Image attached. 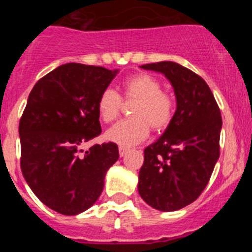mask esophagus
Returning <instances> with one entry per match:
<instances>
[{"label":"esophagus","instance_id":"esophagus-1","mask_svg":"<svg viewBox=\"0 0 252 252\" xmlns=\"http://www.w3.org/2000/svg\"><path fill=\"white\" fill-rule=\"evenodd\" d=\"M128 149L125 148V146H120L119 148V153H120V157H125L126 154H127Z\"/></svg>","mask_w":252,"mask_h":252}]
</instances>
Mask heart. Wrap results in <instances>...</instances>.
Returning a JSON list of instances; mask_svg holds the SVG:
<instances>
[{
    "label": "heart",
    "mask_w": 252,
    "mask_h": 252,
    "mask_svg": "<svg viewBox=\"0 0 252 252\" xmlns=\"http://www.w3.org/2000/svg\"><path fill=\"white\" fill-rule=\"evenodd\" d=\"M126 101H136L132 119L116 124L106 132V139L120 146H133L144 141L153 130L160 131L170 124L174 116L175 102L170 94L162 92V84L149 74H136L122 84ZM122 99L112 88L99 94L97 102L98 115L104 122L115 121L121 113Z\"/></svg>",
    "instance_id": "obj_1"
}]
</instances>
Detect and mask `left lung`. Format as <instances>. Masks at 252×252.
Returning <instances> with one entry per match:
<instances>
[{
    "mask_svg": "<svg viewBox=\"0 0 252 252\" xmlns=\"http://www.w3.org/2000/svg\"><path fill=\"white\" fill-rule=\"evenodd\" d=\"M170 82L177 110L161 136L144 150L139 194L149 206L173 212L194 202L220 158L222 117L208 84L174 62L144 64Z\"/></svg>",
    "mask_w": 252,
    "mask_h": 252,
    "instance_id": "left-lung-1",
    "label": "left lung"
}]
</instances>
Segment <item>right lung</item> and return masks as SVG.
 <instances>
[{"label": "right lung", "mask_w": 252, "mask_h": 252, "mask_svg": "<svg viewBox=\"0 0 252 252\" xmlns=\"http://www.w3.org/2000/svg\"><path fill=\"white\" fill-rule=\"evenodd\" d=\"M117 73L68 63L37 81L29 94L19 126L22 175L55 212L75 216L92 207L119 160L115 142L81 149L101 133L97 102Z\"/></svg>", "instance_id": "obj_1"}]
</instances>
